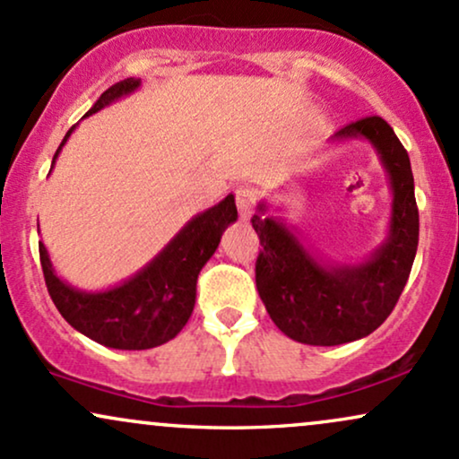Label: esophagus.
Returning a JSON list of instances; mask_svg holds the SVG:
<instances>
[{
    "label": "esophagus",
    "mask_w": 459,
    "mask_h": 459,
    "mask_svg": "<svg viewBox=\"0 0 459 459\" xmlns=\"http://www.w3.org/2000/svg\"><path fill=\"white\" fill-rule=\"evenodd\" d=\"M236 206H238L242 221L251 219L253 206H255V191H253V188H247V186L236 188Z\"/></svg>",
    "instance_id": "1"
}]
</instances>
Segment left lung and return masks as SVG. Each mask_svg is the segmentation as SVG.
<instances>
[{"label": "left lung", "instance_id": "8db88e82", "mask_svg": "<svg viewBox=\"0 0 459 459\" xmlns=\"http://www.w3.org/2000/svg\"><path fill=\"white\" fill-rule=\"evenodd\" d=\"M368 139L380 156L393 193L389 234L368 260L322 262L281 217L257 204L251 223L262 251L255 283L268 316L281 333L307 346H339L374 333L400 299L419 245V210L411 159L382 117L357 120L333 142Z\"/></svg>", "mask_w": 459, "mask_h": 459}]
</instances>
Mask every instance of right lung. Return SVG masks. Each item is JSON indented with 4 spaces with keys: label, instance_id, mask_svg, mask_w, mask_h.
<instances>
[{
    "label": "right lung",
    "instance_id": "obj_1",
    "mask_svg": "<svg viewBox=\"0 0 459 459\" xmlns=\"http://www.w3.org/2000/svg\"><path fill=\"white\" fill-rule=\"evenodd\" d=\"M139 85L142 79L134 77L111 85L102 91L85 116L133 94ZM73 131L74 126L59 143L53 165ZM236 219L238 210L234 195L230 193L217 206L204 210L188 221L142 271L120 285L100 292H85L59 279L48 260L47 247L38 242L47 290L64 320L100 346L116 350L156 348L174 339L185 328L195 307L197 274L217 251L225 228Z\"/></svg>",
    "mask_w": 459,
    "mask_h": 459
}]
</instances>
